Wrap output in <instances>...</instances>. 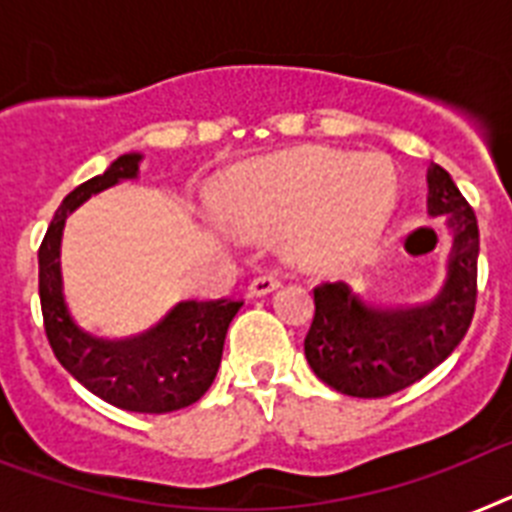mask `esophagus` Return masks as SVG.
<instances>
[{
    "label": "esophagus",
    "mask_w": 512,
    "mask_h": 512,
    "mask_svg": "<svg viewBox=\"0 0 512 512\" xmlns=\"http://www.w3.org/2000/svg\"><path fill=\"white\" fill-rule=\"evenodd\" d=\"M280 287V277H274V274H261L256 280L248 285V298H261V295H269L272 290Z\"/></svg>",
    "instance_id": "obj_1"
}]
</instances>
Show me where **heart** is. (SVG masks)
I'll list each match as a JSON object with an SVG mask.
<instances>
[{
	"label": "heart",
	"mask_w": 512,
	"mask_h": 512,
	"mask_svg": "<svg viewBox=\"0 0 512 512\" xmlns=\"http://www.w3.org/2000/svg\"><path fill=\"white\" fill-rule=\"evenodd\" d=\"M398 204V172L379 154L303 149L266 156L232 177L225 209L240 230H277L295 264L329 269L369 251Z\"/></svg>",
	"instance_id": "1"
}]
</instances>
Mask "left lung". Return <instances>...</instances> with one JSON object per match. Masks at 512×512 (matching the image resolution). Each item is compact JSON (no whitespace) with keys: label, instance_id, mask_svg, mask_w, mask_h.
Returning <instances> with one entry per match:
<instances>
[{"label":"left lung","instance_id":"8db88e82","mask_svg":"<svg viewBox=\"0 0 512 512\" xmlns=\"http://www.w3.org/2000/svg\"><path fill=\"white\" fill-rule=\"evenodd\" d=\"M429 217L453 232L447 274L434 298L413 306L366 301L348 282L314 290V322L303 350L314 374L350 398H387L437 369L466 337L476 308L479 225L439 164L426 172Z\"/></svg>","mask_w":512,"mask_h":512}]
</instances>
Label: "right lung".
Returning a JSON list of instances; mask_svg holds the SVG:
<instances>
[{"label": "right lung", "mask_w": 512, "mask_h": 512, "mask_svg": "<svg viewBox=\"0 0 512 512\" xmlns=\"http://www.w3.org/2000/svg\"><path fill=\"white\" fill-rule=\"evenodd\" d=\"M141 162L138 151L117 156L104 175L65 196L38 248V295L54 356L88 392L122 411L170 413L204 398L217 377L227 327L243 301H183L141 335L107 340L70 314L59 261L67 217L101 190L135 180Z\"/></svg>", "instance_id": "right-lung-1"}]
</instances>
